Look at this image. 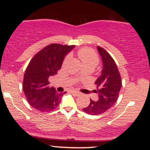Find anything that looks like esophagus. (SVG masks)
<instances>
[{
	"label": "esophagus",
	"instance_id": "obj_1",
	"mask_svg": "<svg viewBox=\"0 0 150 150\" xmlns=\"http://www.w3.org/2000/svg\"><path fill=\"white\" fill-rule=\"evenodd\" d=\"M71 93L75 96H79L81 94V93L80 92H77V91H75V90H72Z\"/></svg>",
	"mask_w": 150,
	"mask_h": 150
}]
</instances>
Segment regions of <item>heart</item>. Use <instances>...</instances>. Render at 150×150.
<instances>
[{"instance_id": "1", "label": "heart", "mask_w": 150, "mask_h": 150, "mask_svg": "<svg viewBox=\"0 0 150 150\" xmlns=\"http://www.w3.org/2000/svg\"><path fill=\"white\" fill-rule=\"evenodd\" d=\"M77 56L85 66L95 67L99 61V56L90 48H82L77 51ZM67 58H65V61Z\"/></svg>"}]
</instances>
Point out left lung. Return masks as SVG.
Wrapping results in <instances>:
<instances>
[{"instance_id": "obj_1", "label": "left lung", "mask_w": 150, "mask_h": 150, "mask_svg": "<svg viewBox=\"0 0 150 150\" xmlns=\"http://www.w3.org/2000/svg\"><path fill=\"white\" fill-rule=\"evenodd\" d=\"M97 50L103 63L101 75L94 82L99 99L97 101L91 99L89 106L82 108L87 114L93 116L104 113L112 107L118 100L122 86L121 77L114 60L103 48L97 46Z\"/></svg>"}]
</instances>
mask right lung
<instances>
[{"label": "right lung", "mask_w": 150, "mask_h": 150, "mask_svg": "<svg viewBox=\"0 0 150 150\" xmlns=\"http://www.w3.org/2000/svg\"><path fill=\"white\" fill-rule=\"evenodd\" d=\"M75 46L52 44L39 51L31 60L24 75L23 89L30 106L42 112L53 111L66 93L49 87V77L56 75L63 60Z\"/></svg>", "instance_id": "right-lung-1"}]
</instances>
